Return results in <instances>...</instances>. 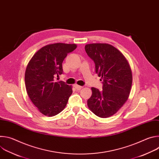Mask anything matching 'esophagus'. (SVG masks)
Wrapping results in <instances>:
<instances>
[{
  "label": "esophagus",
  "mask_w": 159,
  "mask_h": 159,
  "mask_svg": "<svg viewBox=\"0 0 159 159\" xmlns=\"http://www.w3.org/2000/svg\"><path fill=\"white\" fill-rule=\"evenodd\" d=\"M74 87H75V89H78V90H80V89H81L83 88V86H80V85H77V84H75V85H74Z\"/></svg>",
  "instance_id": "obj_1"
}]
</instances>
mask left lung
Here are the masks:
<instances>
[{"mask_svg":"<svg viewBox=\"0 0 159 159\" xmlns=\"http://www.w3.org/2000/svg\"><path fill=\"white\" fill-rule=\"evenodd\" d=\"M85 50L96 65V72L102 80V90L92 87L87 100L89 109L96 116L106 118L115 113L129 98L132 72L128 61L116 48L107 43H91Z\"/></svg>","mask_w":159,"mask_h":159,"instance_id":"left-lung-1","label":"left lung"}]
</instances>
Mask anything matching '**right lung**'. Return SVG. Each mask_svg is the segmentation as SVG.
I'll use <instances>...</instances> for the list:
<instances>
[{
  "instance_id": "1",
  "label": "right lung",
  "mask_w": 159,
  "mask_h": 159,
  "mask_svg": "<svg viewBox=\"0 0 159 159\" xmlns=\"http://www.w3.org/2000/svg\"><path fill=\"white\" fill-rule=\"evenodd\" d=\"M76 44L57 43L47 44L36 52L25 72V85L29 98L41 113L48 117L62 111L72 94V86L55 77L63 72L62 62Z\"/></svg>"
}]
</instances>
